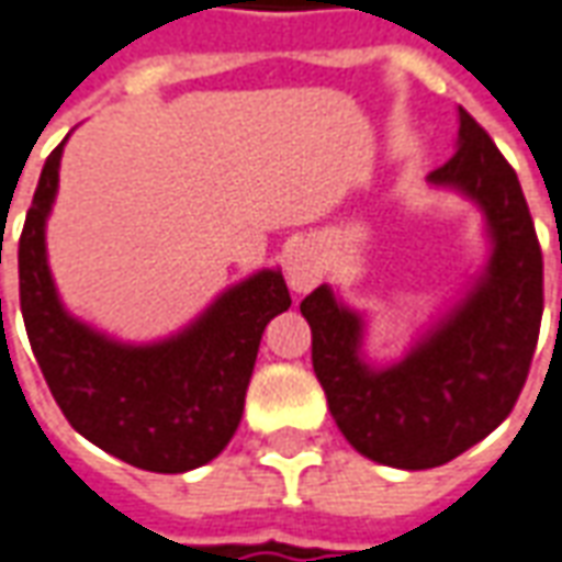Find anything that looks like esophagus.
<instances>
[{"label": "esophagus", "mask_w": 562, "mask_h": 562, "mask_svg": "<svg viewBox=\"0 0 562 562\" xmlns=\"http://www.w3.org/2000/svg\"><path fill=\"white\" fill-rule=\"evenodd\" d=\"M285 277H289V285L294 292H310L316 282H319L322 270H319V258L310 246H294L289 258H285Z\"/></svg>", "instance_id": "34e87169"}]
</instances>
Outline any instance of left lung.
<instances>
[{
	"label": "left lung",
	"instance_id": "8db88e82",
	"mask_svg": "<svg viewBox=\"0 0 562 562\" xmlns=\"http://www.w3.org/2000/svg\"><path fill=\"white\" fill-rule=\"evenodd\" d=\"M429 182L477 203L493 252L469 294L404 359L364 362V319L328 285L301 301L337 429L362 457L407 472L457 459L512 414L544 307L539 237L517 172L462 105L457 155Z\"/></svg>",
	"mask_w": 562,
	"mask_h": 562
}]
</instances>
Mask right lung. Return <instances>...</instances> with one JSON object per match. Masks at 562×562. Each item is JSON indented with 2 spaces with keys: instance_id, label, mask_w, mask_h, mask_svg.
I'll list each match as a JSON object with an SVG mask.
<instances>
[{
  "instance_id": "add662e5",
  "label": "right lung",
  "mask_w": 562,
  "mask_h": 562,
  "mask_svg": "<svg viewBox=\"0 0 562 562\" xmlns=\"http://www.w3.org/2000/svg\"><path fill=\"white\" fill-rule=\"evenodd\" d=\"M60 158L63 143L45 160L18 249L21 313L35 362L63 417L100 450L145 472L200 469L240 426L261 335L292 307L285 280L280 270H258L158 344L100 335L66 313L50 280L45 222Z\"/></svg>"
}]
</instances>
